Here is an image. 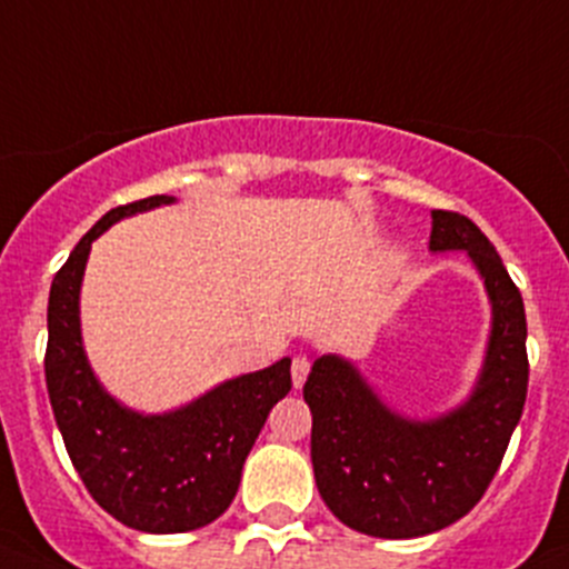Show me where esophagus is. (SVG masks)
Masks as SVG:
<instances>
[{
    "label": "esophagus",
    "mask_w": 569,
    "mask_h": 569,
    "mask_svg": "<svg viewBox=\"0 0 569 569\" xmlns=\"http://www.w3.org/2000/svg\"><path fill=\"white\" fill-rule=\"evenodd\" d=\"M308 371H311V363H308L306 355H295V360H291V382H295V388L306 386Z\"/></svg>",
    "instance_id": "esophagus-1"
}]
</instances>
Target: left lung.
I'll return each mask as SVG.
<instances>
[{
    "label": "left lung",
    "instance_id": "1",
    "mask_svg": "<svg viewBox=\"0 0 569 569\" xmlns=\"http://www.w3.org/2000/svg\"><path fill=\"white\" fill-rule=\"evenodd\" d=\"M429 252H465L485 283L490 332L473 388L435 416H407L358 363L311 355V462L321 501L349 529L412 539L457 523L485 496L520 421L529 388L526 311L490 239L455 211H432Z\"/></svg>",
    "mask_w": 569,
    "mask_h": 569
}]
</instances>
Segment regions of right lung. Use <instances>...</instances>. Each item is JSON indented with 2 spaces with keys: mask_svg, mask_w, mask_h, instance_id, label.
<instances>
[{
  "mask_svg": "<svg viewBox=\"0 0 569 569\" xmlns=\"http://www.w3.org/2000/svg\"><path fill=\"white\" fill-rule=\"evenodd\" d=\"M173 203V194H153L107 211L51 280L46 313V388L68 457L99 507L146 533L194 531L220 518L269 410L291 391V358L164 412L134 410L99 380L82 338L90 248L114 222Z\"/></svg>",
  "mask_w": 569,
  "mask_h": 569,
  "instance_id": "1",
  "label": "right lung"
}]
</instances>
